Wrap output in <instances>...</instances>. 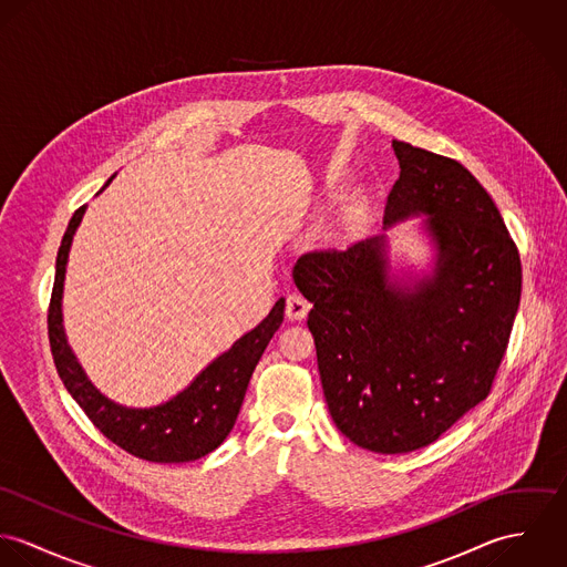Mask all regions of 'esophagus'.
I'll return each instance as SVG.
<instances>
[{"instance_id": "1", "label": "esophagus", "mask_w": 567, "mask_h": 567, "mask_svg": "<svg viewBox=\"0 0 567 567\" xmlns=\"http://www.w3.org/2000/svg\"><path fill=\"white\" fill-rule=\"evenodd\" d=\"M308 310H310V301L301 292H290L286 297V315H288V319L301 321V319H306Z\"/></svg>"}]
</instances>
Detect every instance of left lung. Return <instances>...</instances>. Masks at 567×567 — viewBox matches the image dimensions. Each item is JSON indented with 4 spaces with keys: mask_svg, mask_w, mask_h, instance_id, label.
Here are the masks:
<instances>
[{
    "mask_svg": "<svg viewBox=\"0 0 567 567\" xmlns=\"http://www.w3.org/2000/svg\"><path fill=\"white\" fill-rule=\"evenodd\" d=\"M393 151L402 172L384 225L427 214L434 277L389 284L384 238L310 250L295 266L329 414L378 454L434 443L488 398L522 295L519 250L476 176L405 142Z\"/></svg>",
    "mask_w": 567,
    "mask_h": 567,
    "instance_id": "left-lung-1",
    "label": "left lung"
}]
</instances>
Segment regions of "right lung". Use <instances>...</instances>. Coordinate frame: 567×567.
<instances>
[{
    "label": "right lung",
    "instance_id": "right-lung-1",
    "mask_svg": "<svg viewBox=\"0 0 567 567\" xmlns=\"http://www.w3.org/2000/svg\"><path fill=\"white\" fill-rule=\"evenodd\" d=\"M109 185V183H106ZM84 205L79 207L68 225L56 255V277L48 308V336L56 371L79 402L89 421L124 452L151 463H189L214 452L234 430L243 408L248 380L270 342L272 333L284 323L286 301L279 299L270 315L244 333L243 338L216 358L183 393L174 400L135 410L109 402L82 373L72 349L68 347L61 315V297L65 266L74 231L81 225Z\"/></svg>",
    "mask_w": 567,
    "mask_h": 567
}]
</instances>
